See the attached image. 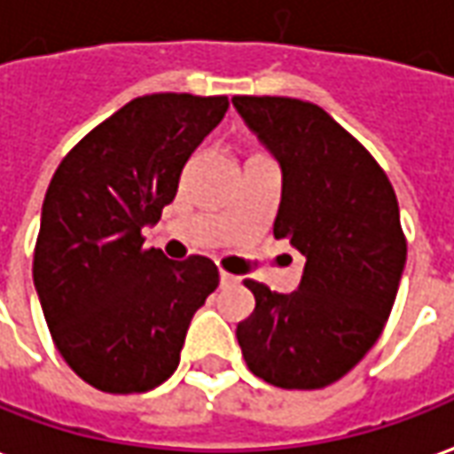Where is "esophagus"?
I'll return each mask as SVG.
<instances>
[{
    "label": "esophagus",
    "instance_id": "obj_1",
    "mask_svg": "<svg viewBox=\"0 0 454 454\" xmlns=\"http://www.w3.org/2000/svg\"><path fill=\"white\" fill-rule=\"evenodd\" d=\"M218 278H221V285H223V287H226V285H233V282H238L236 275H231V272H223V270H221V275H218Z\"/></svg>",
    "mask_w": 454,
    "mask_h": 454
}]
</instances>
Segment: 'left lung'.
Segmentation results:
<instances>
[{"mask_svg":"<svg viewBox=\"0 0 454 454\" xmlns=\"http://www.w3.org/2000/svg\"><path fill=\"white\" fill-rule=\"evenodd\" d=\"M233 107L282 172L272 233L304 262L278 294L246 280L255 309L236 329L248 369L280 388H325L381 337L405 268V236L388 176L325 110L294 98L236 95Z\"/></svg>","mask_w":454,"mask_h":454,"instance_id":"1","label":"left lung"}]
</instances>
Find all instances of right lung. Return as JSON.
Wrapping results in <instances>:
<instances>
[{"label":"right lung","mask_w":454,"mask_h":454,"mask_svg":"<svg viewBox=\"0 0 454 454\" xmlns=\"http://www.w3.org/2000/svg\"><path fill=\"white\" fill-rule=\"evenodd\" d=\"M226 95L135 98L59 164L41 208L34 287L66 364L106 393L157 388L218 287L214 260L142 248L184 164L223 120Z\"/></svg>","instance_id":"1"}]
</instances>
